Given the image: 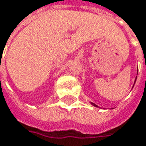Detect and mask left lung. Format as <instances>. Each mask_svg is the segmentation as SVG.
<instances>
[{
    "mask_svg": "<svg viewBox=\"0 0 146 146\" xmlns=\"http://www.w3.org/2000/svg\"><path fill=\"white\" fill-rule=\"evenodd\" d=\"M137 71H138V68H137ZM136 78H137V77H136ZM136 78H135V81H136ZM133 87H134V85H133ZM91 104H92V106H94V107H98V106H97V105H96V104H94L93 102H91Z\"/></svg>",
    "mask_w": 146,
    "mask_h": 146,
    "instance_id": "1",
    "label": "left lung"
}]
</instances>
